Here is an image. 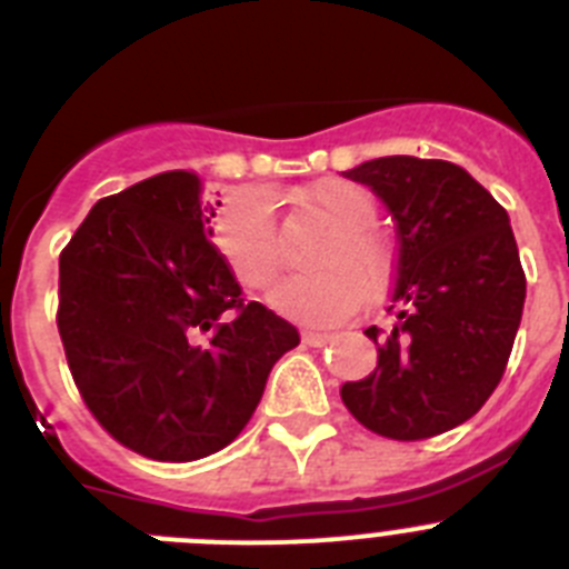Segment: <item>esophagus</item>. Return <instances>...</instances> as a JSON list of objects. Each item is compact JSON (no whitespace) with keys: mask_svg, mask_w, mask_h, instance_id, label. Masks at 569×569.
I'll list each match as a JSON object with an SVG mask.
<instances>
[{"mask_svg":"<svg viewBox=\"0 0 569 569\" xmlns=\"http://www.w3.org/2000/svg\"><path fill=\"white\" fill-rule=\"evenodd\" d=\"M328 339H330V336L319 333V330H301V341H305L308 347H319V345H325Z\"/></svg>","mask_w":569,"mask_h":569,"instance_id":"34e87169","label":"esophagus"}]
</instances>
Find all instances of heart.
I'll return each mask as SVG.
<instances>
[{
	"instance_id": "obj_1",
	"label": "heart",
	"mask_w": 569,
	"mask_h": 569,
	"mask_svg": "<svg viewBox=\"0 0 569 569\" xmlns=\"http://www.w3.org/2000/svg\"><path fill=\"white\" fill-rule=\"evenodd\" d=\"M273 193H244L222 210L216 244L248 290H268L284 270V244L273 219ZM296 208L330 228L310 264L319 270L288 279L273 290L276 308L301 319L350 316L367 290H379L390 276V244L376 222V202L359 184L328 176L293 196Z\"/></svg>"
}]
</instances>
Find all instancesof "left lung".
<instances>
[{
  "mask_svg": "<svg viewBox=\"0 0 569 569\" xmlns=\"http://www.w3.org/2000/svg\"><path fill=\"white\" fill-rule=\"evenodd\" d=\"M396 219L393 328H367L379 365L341 385L359 425L421 441L476 416L505 376L527 279L507 210L465 168L381 156L347 170Z\"/></svg>",
  "mask_w": 569,
  "mask_h": 569,
  "instance_id": "left-lung-1",
  "label": "left lung"
}]
</instances>
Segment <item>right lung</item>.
Segmentation results:
<instances>
[{"mask_svg":"<svg viewBox=\"0 0 569 569\" xmlns=\"http://www.w3.org/2000/svg\"><path fill=\"white\" fill-rule=\"evenodd\" d=\"M222 204V202H216ZM199 176L104 196L59 256L57 328L77 390L119 445L156 461L219 453L299 330L241 299Z\"/></svg>","mask_w":569,"mask_h":569,"instance_id":"obj_1","label":"right lung"}]
</instances>
